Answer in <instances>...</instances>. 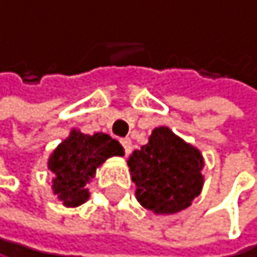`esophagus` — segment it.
Returning a JSON list of instances; mask_svg holds the SVG:
<instances>
[{"label":"esophagus","mask_w":257,"mask_h":257,"mask_svg":"<svg viewBox=\"0 0 257 257\" xmlns=\"http://www.w3.org/2000/svg\"><path fill=\"white\" fill-rule=\"evenodd\" d=\"M121 144H123V147H124V154H126V155H130L131 151H133V142H131V139H130V138L121 139Z\"/></svg>","instance_id":"obj_1"}]
</instances>
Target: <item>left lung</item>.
I'll return each instance as SVG.
<instances>
[{"label": "left lung", "instance_id": "left-lung-1", "mask_svg": "<svg viewBox=\"0 0 257 257\" xmlns=\"http://www.w3.org/2000/svg\"><path fill=\"white\" fill-rule=\"evenodd\" d=\"M136 196L155 214H176L191 206L202 188V155L165 126L155 127L149 142L127 160Z\"/></svg>", "mask_w": 257, "mask_h": 257}]
</instances>
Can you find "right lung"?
I'll use <instances>...</instances> for the list:
<instances>
[{
  "mask_svg": "<svg viewBox=\"0 0 257 257\" xmlns=\"http://www.w3.org/2000/svg\"><path fill=\"white\" fill-rule=\"evenodd\" d=\"M124 149L108 134L97 133L93 136L72 131L63 141L48 160L53 173V191L64 206L76 207L87 201L85 185L93 178L95 168L113 155H123Z\"/></svg>",
  "mask_w": 257,
  "mask_h": 257,
  "instance_id": "add662e5",
  "label": "right lung"
}]
</instances>
